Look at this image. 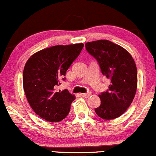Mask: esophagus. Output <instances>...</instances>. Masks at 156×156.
I'll return each mask as SVG.
<instances>
[{
	"label": "esophagus",
	"instance_id": "34e87169",
	"mask_svg": "<svg viewBox=\"0 0 156 156\" xmlns=\"http://www.w3.org/2000/svg\"><path fill=\"white\" fill-rule=\"evenodd\" d=\"M91 94H92V93L89 92L87 93H82V94H80V95H81L82 97H83V98H89V97L91 95Z\"/></svg>",
	"mask_w": 156,
	"mask_h": 156
}]
</instances>
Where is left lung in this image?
<instances>
[{
    "label": "left lung",
    "instance_id": "1",
    "mask_svg": "<svg viewBox=\"0 0 156 156\" xmlns=\"http://www.w3.org/2000/svg\"><path fill=\"white\" fill-rule=\"evenodd\" d=\"M85 46L97 60L103 75L111 80L108 89L99 95L101 105L94 111L103 119L119 117L131 104L136 92L135 62L126 50L108 40L87 42Z\"/></svg>",
    "mask_w": 156,
    "mask_h": 156
}]
</instances>
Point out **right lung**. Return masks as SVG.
<instances>
[{"label":"right lung","instance_id":"add662e5","mask_svg":"<svg viewBox=\"0 0 156 156\" xmlns=\"http://www.w3.org/2000/svg\"><path fill=\"white\" fill-rule=\"evenodd\" d=\"M83 44L55 45L31 55L23 74L24 92L37 115L53 122L64 119L75 100L67 89L57 90L60 80L83 49Z\"/></svg>","mask_w":156,"mask_h":156}]
</instances>
